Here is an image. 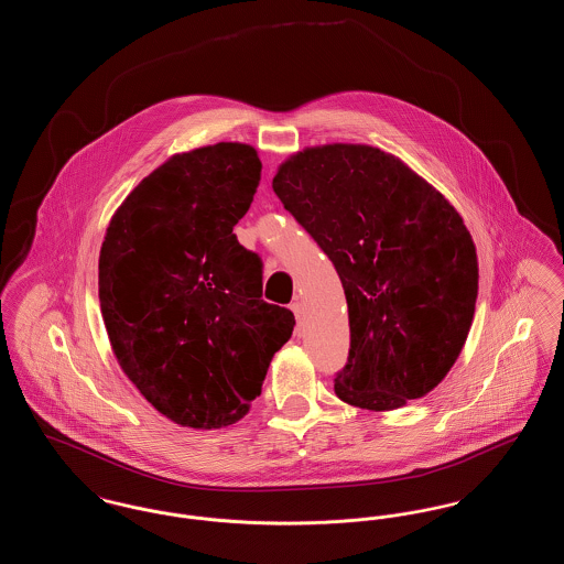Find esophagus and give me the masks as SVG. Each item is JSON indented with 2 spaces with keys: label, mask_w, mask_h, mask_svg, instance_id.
<instances>
[{
  "label": "esophagus",
  "mask_w": 564,
  "mask_h": 564,
  "mask_svg": "<svg viewBox=\"0 0 564 564\" xmlns=\"http://www.w3.org/2000/svg\"><path fill=\"white\" fill-rule=\"evenodd\" d=\"M292 311H294L297 325H302V322H304V306H302V302H294V304H292Z\"/></svg>",
  "instance_id": "esophagus-1"
}]
</instances>
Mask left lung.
I'll return each instance as SVG.
<instances>
[{
    "instance_id": "obj_1",
    "label": "left lung",
    "mask_w": 564,
    "mask_h": 564,
    "mask_svg": "<svg viewBox=\"0 0 564 564\" xmlns=\"http://www.w3.org/2000/svg\"><path fill=\"white\" fill-rule=\"evenodd\" d=\"M272 189L338 272L349 304L343 402L395 410L455 366L478 297V256L455 207L400 159L355 143L306 148Z\"/></svg>"
}]
</instances>
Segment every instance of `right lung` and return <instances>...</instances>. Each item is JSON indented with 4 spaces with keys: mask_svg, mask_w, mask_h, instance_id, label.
I'll list each match as a JSON object with an SVG mask.
<instances>
[{
    "mask_svg": "<svg viewBox=\"0 0 564 564\" xmlns=\"http://www.w3.org/2000/svg\"><path fill=\"white\" fill-rule=\"evenodd\" d=\"M260 173L247 143L175 154L124 198L101 245L99 302L113 355L182 427L241 421L294 332V313L262 300L260 256L232 235Z\"/></svg>",
    "mask_w": 564,
    "mask_h": 564,
    "instance_id": "right-lung-1",
    "label": "right lung"
}]
</instances>
